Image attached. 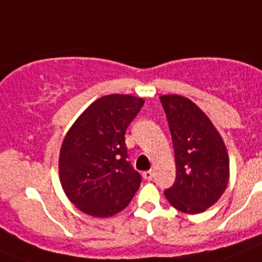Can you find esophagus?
I'll use <instances>...</instances> for the list:
<instances>
[{
  "label": "esophagus",
  "mask_w": 262,
  "mask_h": 262,
  "mask_svg": "<svg viewBox=\"0 0 262 262\" xmlns=\"http://www.w3.org/2000/svg\"><path fill=\"white\" fill-rule=\"evenodd\" d=\"M143 178H144L145 181H151L152 178H154V170H152V169H149V170H147V172L143 173Z\"/></svg>",
  "instance_id": "34e87169"
}]
</instances>
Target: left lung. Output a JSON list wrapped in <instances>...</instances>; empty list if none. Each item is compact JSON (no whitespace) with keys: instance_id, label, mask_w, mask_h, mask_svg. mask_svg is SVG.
Listing matches in <instances>:
<instances>
[{"instance_id":"obj_1","label":"left lung","mask_w":262,"mask_h":262,"mask_svg":"<svg viewBox=\"0 0 262 262\" xmlns=\"http://www.w3.org/2000/svg\"><path fill=\"white\" fill-rule=\"evenodd\" d=\"M168 118L176 159V181L165 190L169 203L200 214L217 202L230 180V159L221 134L193 101L178 94L160 97Z\"/></svg>"}]
</instances>
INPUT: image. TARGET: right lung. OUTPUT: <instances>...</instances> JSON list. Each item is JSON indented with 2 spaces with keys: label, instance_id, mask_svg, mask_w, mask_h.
Returning a JSON list of instances; mask_svg holds the SVG:
<instances>
[{
  "label": "right lung",
  "instance_id": "add662e5",
  "mask_svg": "<svg viewBox=\"0 0 262 262\" xmlns=\"http://www.w3.org/2000/svg\"><path fill=\"white\" fill-rule=\"evenodd\" d=\"M144 105L129 94H108L90 103L62 140V190L80 211L108 217L126 209L142 177L127 160L124 134Z\"/></svg>",
  "mask_w": 262,
  "mask_h": 262
}]
</instances>
